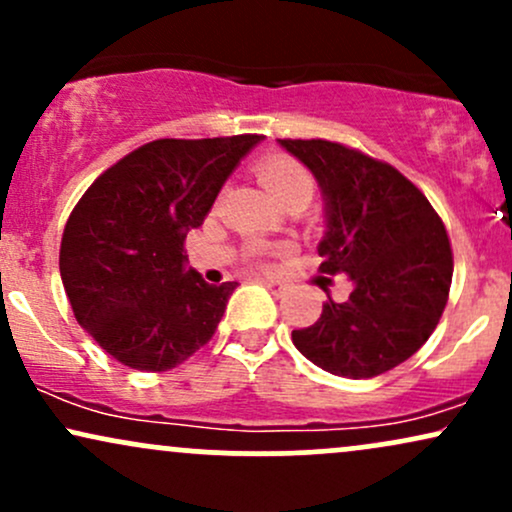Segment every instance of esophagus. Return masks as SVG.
<instances>
[{
    "label": "esophagus",
    "mask_w": 512,
    "mask_h": 512,
    "mask_svg": "<svg viewBox=\"0 0 512 512\" xmlns=\"http://www.w3.org/2000/svg\"><path fill=\"white\" fill-rule=\"evenodd\" d=\"M260 284H262L264 289H267L269 293H272V296H284V293H286V284H284V281H276V279H262Z\"/></svg>",
    "instance_id": "34e87169"
}]
</instances>
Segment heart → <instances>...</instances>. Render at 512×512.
<instances>
[{
	"instance_id": "b5f03b06",
	"label": "heart",
	"mask_w": 512,
	"mask_h": 512,
	"mask_svg": "<svg viewBox=\"0 0 512 512\" xmlns=\"http://www.w3.org/2000/svg\"><path fill=\"white\" fill-rule=\"evenodd\" d=\"M257 173H260L264 187H267L279 202H286V199L293 197H313V175H310L308 168L301 166L296 158L269 156L257 166Z\"/></svg>"
}]
</instances>
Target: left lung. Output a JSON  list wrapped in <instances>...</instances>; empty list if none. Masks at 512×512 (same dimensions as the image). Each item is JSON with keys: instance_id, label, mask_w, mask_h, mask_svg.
Here are the masks:
<instances>
[{"instance_id": "8db88e82", "label": "left lung", "mask_w": 512, "mask_h": 512, "mask_svg": "<svg viewBox=\"0 0 512 512\" xmlns=\"http://www.w3.org/2000/svg\"><path fill=\"white\" fill-rule=\"evenodd\" d=\"M320 185V269L354 284L327 301L315 325L293 330L296 349L342 378H375L414 356L436 330L452 281L443 221L399 170L325 139H276Z\"/></svg>"}]
</instances>
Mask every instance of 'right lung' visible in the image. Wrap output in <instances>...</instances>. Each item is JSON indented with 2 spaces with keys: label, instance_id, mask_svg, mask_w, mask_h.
Here are the masks:
<instances>
[{
  "label": "right lung",
  "instance_id": "1",
  "mask_svg": "<svg viewBox=\"0 0 512 512\" xmlns=\"http://www.w3.org/2000/svg\"><path fill=\"white\" fill-rule=\"evenodd\" d=\"M260 134L158 139L139 146L79 199L60 248L74 317L115 361L161 373L204 346L236 281L185 269L187 233Z\"/></svg>",
  "mask_w": 512,
  "mask_h": 512
}]
</instances>
